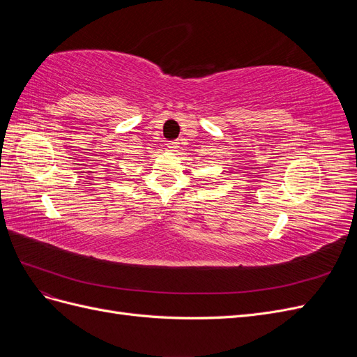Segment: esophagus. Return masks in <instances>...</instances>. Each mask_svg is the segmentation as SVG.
<instances>
[{
  "instance_id": "obj_1",
  "label": "esophagus",
  "mask_w": 357,
  "mask_h": 357,
  "mask_svg": "<svg viewBox=\"0 0 357 357\" xmlns=\"http://www.w3.org/2000/svg\"><path fill=\"white\" fill-rule=\"evenodd\" d=\"M168 149H169V150L178 149V143H177V142H169V143H168Z\"/></svg>"
}]
</instances>
